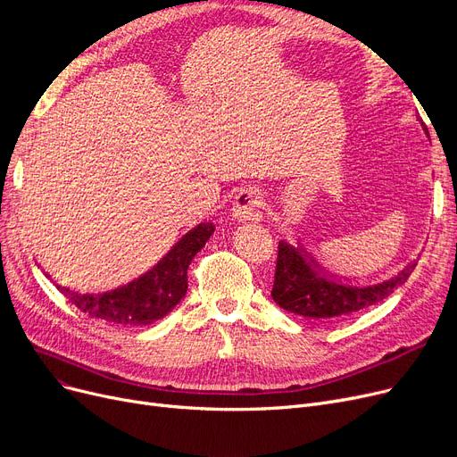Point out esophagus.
Returning <instances> with one entry per match:
<instances>
[{"label":"esophagus","mask_w":457,"mask_h":457,"mask_svg":"<svg viewBox=\"0 0 457 457\" xmlns=\"http://www.w3.org/2000/svg\"><path fill=\"white\" fill-rule=\"evenodd\" d=\"M261 207V196L257 190L246 188L241 190L238 195L235 196L233 202V219L238 222H246V220H259L261 219V212L257 211Z\"/></svg>","instance_id":"34e87169"}]
</instances>
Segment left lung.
I'll return each instance as SVG.
<instances>
[{"mask_svg":"<svg viewBox=\"0 0 457 457\" xmlns=\"http://www.w3.org/2000/svg\"><path fill=\"white\" fill-rule=\"evenodd\" d=\"M417 261H411L389 279L374 285H357L335 279L320 270L303 250L281 241L278 246L272 298L281 309L305 319H345L393 295L411 276Z\"/></svg>","mask_w":457,"mask_h":457,"instance_id":"obj_1","label":"left lung"}]
</instances>
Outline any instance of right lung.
<instances>
[{
    "label": "right lung",
    "mask_w": 457,
    "mask_h": 457,
    "mask_svg": "<svg viewBox=\"0 0 457 457\" xmlns=\"http://www.w3.org/2000/svg\"><path fill=\"white\" fill-rule=\"evenodd\" d=\"M214 233L212 222H202L142 276L104 293H78L57 285V289L88 317L116 326H146L181 302L187 293V269Z\"/></svg>",
    "instance_id": "obj_1"
}]
</instances>
